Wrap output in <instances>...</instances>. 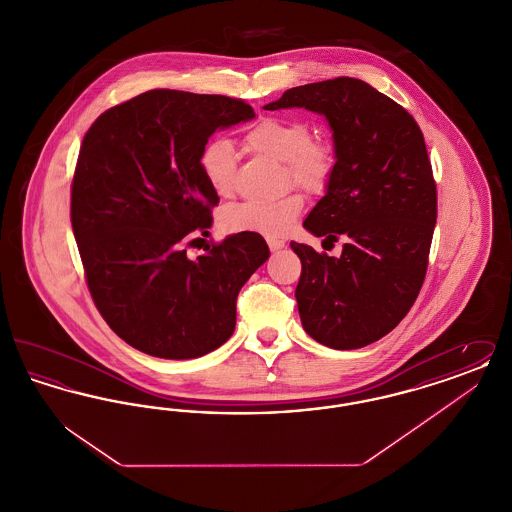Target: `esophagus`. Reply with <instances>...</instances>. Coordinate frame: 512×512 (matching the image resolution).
Segmentation results:
<instances>
[{
    "instance_id": "1",
    "label": "esophagus",
    "mask_w": 512,
    "mask_h": 512,
    "mask_svg": "<svg viewBox=\"0 0 512 512\" xmlns=\"http://www.w3.org/2000/svg\"><path fill=\"white\" fill-rule=\"evenodd\" d=\"M268 247H270V251H278V249H282L286 242L284 240H274V238H268L267 240Z\"/></svg>"
}]
</instances>
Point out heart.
<instances>
[{
  "label": "heart",
  "mask_w": 512,
  "mask_h": 512,
  "mask_svg": "<svg viewBox=\"0 0 512 512\" xmlns=\"http://www.w3.org/2000/svg\"><path fill=\"white\" fill-rule=\"evenodd\" d=\"M245 144L257 153L282 161L286 180L309 194L324 192L336 169L334 147L322 138H311V126L307 122L265 117L247 130ZM236 163V149L224 138L209 140L199 153L201 172L215 194L234 192ZM301 211V194L288 192L270 201H244L228 207L222 213V226L230 232L278 238L292 228Z\"/></svg>",
  "instance_id": "obj_1"
}]
</instances>
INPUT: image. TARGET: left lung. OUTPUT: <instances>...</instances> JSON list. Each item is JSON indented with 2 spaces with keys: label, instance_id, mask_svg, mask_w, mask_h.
Instances as JSON below:
<instances>
[{
  "label": "left lung",
  "instance_id": "1",
  "mask_svg": "<svg viewBox=\"0 0 512 512\" xmlns=\"http://www.w3.org/2000/svg\"><path fill=\"white\" fill-rule=\"evenodd\" d=\"M305 107L330 124L336 169L303 226L345 244L340 257L295 244V299L305 332L332 349H359L405 318L422 288L438 194L422 130L393 99L340 76L286 90L267 111Z\"/></svg>",
  "mask_w": 512,
  "mask_h": 512
}]
</instances>
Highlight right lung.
Instances as JSON below:
<instances>
[{
  "label": "right lung",
  "mask_w": 512,
  "mask_h": 512,
  "mask_svg": "<svg viewBox=\"0 0 512 512\" xmlns=\"http://www.w3.org/2000/svg\"><path fill=\"white\" fill-rule=\"evenodd\" d=\"M244 99L149 90L101 113L74 171L71 222L88 290L111 330L159 359L215 351L236 328V299L270 255L259 234H209L219 205L199 153L219 128L251 121ZM194 242V240H193Z\"/></svg>",
  "instance_id": "obj_1"
}]
</instances>
